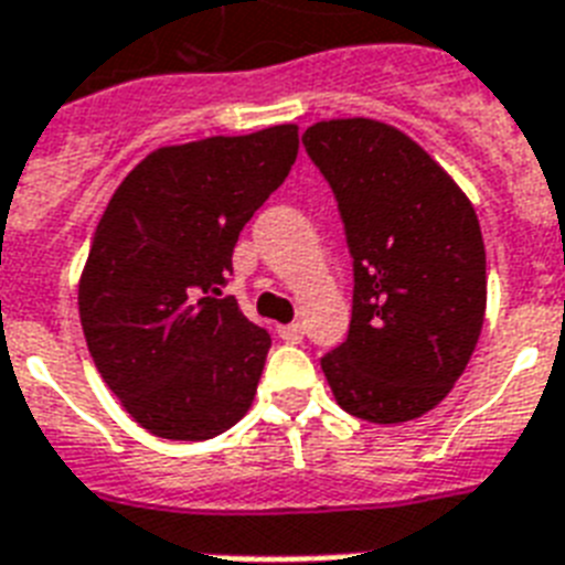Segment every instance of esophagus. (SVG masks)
<instances>
[{"label": "esophagus", "instance_id": "esophagus-1", "mask_svg": "<svg viewBox=\"0 0 565 565\" xmlns=\"http://www.w3.org/2000/svg\"><path fill=\"white\" fill-rule=\"evenodd\" d=\"M277 332L288 344H300L303 341V323H288V327H279Z\"/></svg>", "mask_w": 565, "mask_h": 565}]
</instances>
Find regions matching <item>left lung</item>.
Masks as SVG:
<instances>
[{
  "mask_svg": "<svg viewBox=\"0 0 565 565\" xmlns=\"http://www.w3.org/2000/svg\"><path fill=\"white\" fill-rule=\"evenodd\" d=\"M353 256V320L320 359L338 405L405 423L461 379L487 309V256L461 186L394 125L329 119L303 134Z\"/></svg>",
  "mask_w": 565,
  "mask_h": 565,
  "instance_id": "8db88e82",
  "label": "left lung"
}]
</instances>
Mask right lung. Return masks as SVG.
I'll list each match as a JSON object with an SVG mask.
<instances>
[{
	"instance_id": "right-lung-1",
	"label": "right lung",
	"mask_w": 565,
	"mask_h": 565,
	"mask_svg": "<svg viewBox=\"0 0 565 565\" xmlns=\"http://www.w3.org/2000/svg\"><path fill=\"white\" fill-rule=\"evenodd\" d=\"M297 148V125L166 146L113 192L81 274V327L107 387L151 435L210 440L254 403L270 335L221 286Z\"/></svg>"
}]
</instances>
